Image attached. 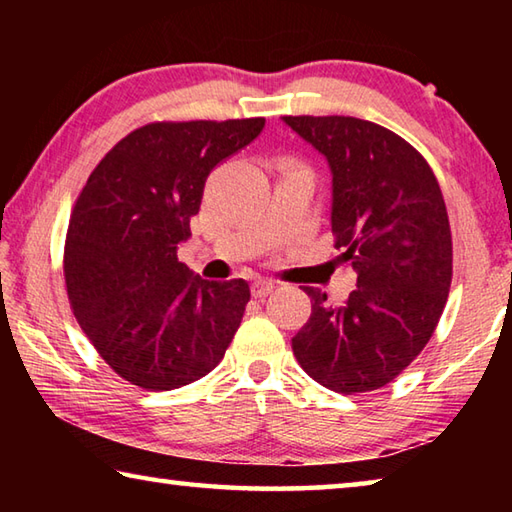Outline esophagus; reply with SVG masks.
Here are the masks:
<instances>
[{
  "label": "esophagus",
  "mask_w": 512,
  "mask_h": 512,
  "mask_svg": "<svg viewBox=\"0 0 512 512\" xmlns=\"http://www.w3.org/2000/svg\"><path fill=\"white\" fill-rule=\"evenodd\" d=\"M275 284L271 280H266V277H255L253 284H250V293H253L255 298H266L268 293H273Z\"/></svg>",
  "instance_id": "1"
}]
</instances>
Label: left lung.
Instances as JSON below:
<instances>
[{
    "instance_id": "1",
    "label": "left lung",
    "mask_w": 512,
    "mask_h": 512,
    "mask_svg": "<svg viewBox=\"0 0 512 512\" xmlns=\"http://www.w3.org/2000/svg\"><path fill=\"white\" fill-rule=\"evenodd\" d=\"M332 171V232L357 271L343 307L302 287L311 316L291 339L302 370L334 393L377 391L429 343L452 284V230L427 160L357 117H282Z\"/></svg>"
}]
</instances>
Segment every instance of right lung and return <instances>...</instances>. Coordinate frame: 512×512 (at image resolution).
<instances>
[{
  "label": "right lung",
  "mask_w": 512,
  "mask_h": 512,
  "mask_svg": "<svg viewBox=\"0 0 512 512\" xmlns=\"http://www.w3.org/2000/svg\"><path fill=\"white\" fill-rule=\"evenodd\" d=\"M264 117L153 121L106 153L81 189L65 239L67 298L101 359L146 391H173L219 366L250 300L246 280L210 282L178 262L216 164L262 133Z\"/></svg>",
  "instance_id": "add662e5"
}]
</instances>
